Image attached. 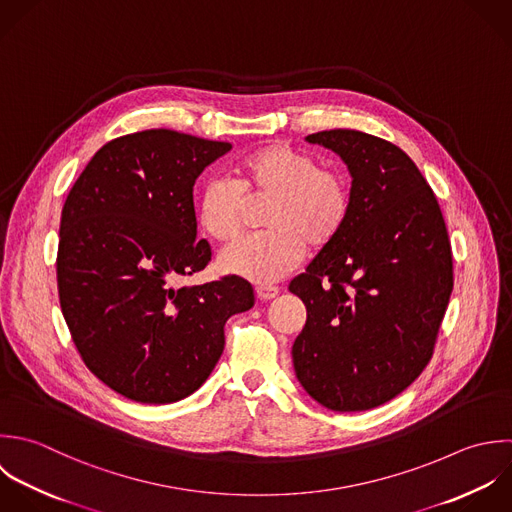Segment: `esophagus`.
I'll use <instances>...</instances> for the list:
<instances>
[{
  "mask_svg": "<svg viewBox=\"0 0 512 512\" xmlns=\"http://www.w3.org/2000/svg\"><path fill=\"white\" fill-rule=\"evenodd\" d=\"M255 293H257L259 299L269 301V299H273V297L279 295V287H275V285H271V283H259V285L255 287Z\"/></svg>",
  "mask_w": 512,
  "mask_h": 512,
  "instance_id": "esophagus-1",
  "label": "esophagus"
}]
</instances>
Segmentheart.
<instances>
[{
	"instance_id": "obj_1",
	"label": "heart",
	"mask_w": 512,
	"mask_h": 512,
	"mask_svg": "<svg viewBox=\"0 0 512 512\" xmlns=\"http://www.w3.org/2000/svg\"><path fill=\"white\" fill-rule=\"evenodd\" d=\"M265 231L229 247L219 263L227 273L267 283L293 271L307 245L323 249L343 231L351 213V187L343 173L321 167L309 151L269 143L247 153L235 167V181L211 179L197 203L203 231L235 241L247 225L249 205H261Z\"/></svg>"
}]
</instances>
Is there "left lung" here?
<instances>
[{"label": "left lung", "instance_id": "left-lung-1", "mask_svg": "<svg viewBox=\"0 0 512 512\" xmlns=\"http://www.w3.org/2000/svg\"><path fill=\"white\" fill-rule=\"evenodd\" d=\"M307 141L341 155L353 185L341 235L289 285L307 307L293 365L323 407L369 411L403 393L433 357L453 291L451 241L403 149L355 129Z\"/></svg>", "mask_w": 512, "mask_h": 512}]
</instances>
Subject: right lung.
Returning <instances> with one entry per match:
<instances>
[{"instance_id":"1","label":"right lung","mask_w":512,"mask_h":512,"mask_svg":"<svg viewBox=\"0 0 512 512\" xmlns=\"http://www.w3.org/2000/svg\"><path fill=\"white\" fill-rule=\"evenodd\" d=\"M229 151L231 143L171 129L111 139L61 209V313L85 367L135 403L197 391L223 353L225 321L255 303L239 275L173 285L211 261L197 239L193 185Z\"/></svg>"}]
</instances>
